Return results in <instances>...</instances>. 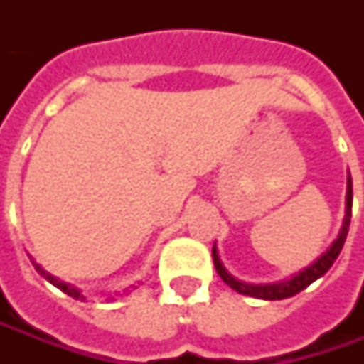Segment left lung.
<instances>
[{"label":"left lung","mask_w":364,"mask_h":364,"mask_svg":"<svg viewBox=\"0 0 364 364\" xmlns=\"http://www.w3.org/2000/svg\"><path fill=\"white\" fill-rule=\"evenodd\" d=\"M350 215H353V182H350V176H348V192H346V215H344L343 229L338 232L336 241L332 243L328 251L318 259L316 263H312L310 267H306L304 272L298 275H294L291 279L282 282V284H272V286H251V284H243V282H237L232 275L227 273V269L223 267L220 259H218L217 249L213 247V261H215V267H217L220 279L232 287L235 291L245 294V296H253V298H261V300H284V298H291L296 294H300L301 289L310 286L312 282H316L318 277H322L324 273L328 272L332 267V263L336 261V257L341 255L343 251V245L346 241V235H348V225H350Z\"/></svg>","instance_id":"obj_1"}]
</instances>
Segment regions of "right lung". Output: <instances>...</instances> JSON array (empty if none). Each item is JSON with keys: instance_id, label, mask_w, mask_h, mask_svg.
<instances>
[{"instance_id": "right-lung-1", "label": "right lung", "mask_w": 364, "mask_h": 364, "mask_svg": "<svg viewBox=\"0 0 364 364\" xmlns=\"http://www.w3.org/2000/svg\"><path fill=\"white\" fill-rule=\"evenodd\" d=\"M36 269H38V272L42 273V275H44V277H46V279H48L50 284H52V286L60 287V289H63L64 294H68V296H70V298H75V300H78V298H82V296H80V291H78L77 287L66 286V284H64V282H58V279H56V277H52V275H48V273L44 272V269H40V267H38V265H36Z\"/></svg>"}]
</instances>
